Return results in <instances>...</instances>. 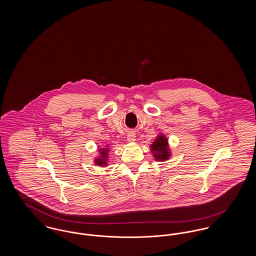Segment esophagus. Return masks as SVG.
Returning <instances> with one entry per match:
<instances>
[{
  "instance_id": "1",
  "label": "esophagus",
  "mask_w": 256,
  "mask_h": 256,
  "mask_svg": "<svg viewBox=\"0 0 256 256\" xmlns=\"http://www.w3.org/2000/svg\"><path fill=\"white\" fill-rule=\"evenodd\" d=\"M128 143H134L136 141V138H135V134H128Z\"/></svg>"
}]
</instances>
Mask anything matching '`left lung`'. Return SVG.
I'll return each mask as SVG.
<instances>
[{
    "mask_svg": "<svg viewBox=\"0 0 256 256\" xmlns=\"http://www.w3.org/2000/svg\"><path fill=\"white\" fill-rule=\"evenodd\" d=\"M150 148L154 158L156 161H166L172 156L168 138L164 134H158Z\"/></svg>",
    "mask_w": 256,
    "mask_h": 256,
    "instance_id": "8db88e82",
    "label": "left lung"
}]
</instances>
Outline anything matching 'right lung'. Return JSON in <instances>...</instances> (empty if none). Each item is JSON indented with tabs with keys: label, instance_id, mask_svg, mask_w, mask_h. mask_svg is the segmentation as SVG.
Masks as SVG:
<instances>
[{
	"label": "right lung",
	"instance_id": "add662e5",
	"mask_svg": "<svg viewBox=\"0 0 256 256\" xmlns=\"http://www.w3.org/2000/svg\"><path fill=\"white\" fill-rule=\"evenodd\" d=\"M98 154L94 158L95 165L100 166V167L108 166V160H110V146L98 148Z\"/></svg>",
	"mask_w": 256,
	"mask_h": 256
}]
</instances>
